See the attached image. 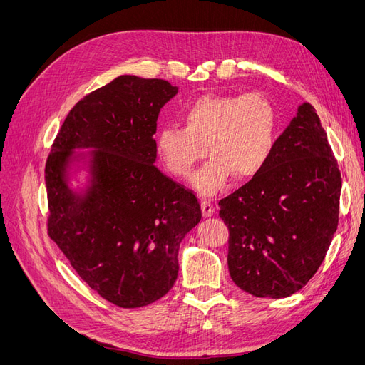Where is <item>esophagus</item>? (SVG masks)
Masks as SVG:
<instances>
[{"label": "esophagus", "mask_w": 365, "mask_h": 365, "mask_svg": "<svg viewBox=\"0 0 365 365\" xmlns=\"http://www.w3.org/2000/svg\"><path fill=\"white\" fill-rule=\"evenodd\" d=\"M201 208H202V215H204L205 217L212 216V215L215 213V207H213V204L210 202V201H207V200H204V201L201 202Z\"/></svg>", "instance_id": "1"}]
</instances>
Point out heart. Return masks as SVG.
I'll return each mask as SVG.
<instances>
[{
  "label": "heart",
  "instance_id": "1",
  "mask_svg": "<svg viewBox=\"0 0 365 365\" xmlns=\"http://www.w3.org/2000/svg\"><path fill=\"white\" fill-rule=\"evenodd\" d=\"M181 123L160 129L157 150L178 178H189L208 152L212 158L193 180L207 196L222 192L235 176H259L277 143V113L260 93L201 96L185 106Z\"/></svg>",
  "mask_w": 365,
  "mask_h": 365
}]
</instances>
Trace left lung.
<instances>
[{
  "instance_id": "1",
  "label": "left lung",
  "mask_w": 365,
  "mask_h": 365,
  "mask_svg": "<svg viewBox=\"0 0 365 365\" xmlns=\"http://www.w3.org/2000/svg\"><path fill=\"white\" fill-rule=\"evenodd\" d=\"M341 172L311 103L277 138L256 178L219 201L228 227V269L254 297L300 291L323 263L338 227Z\"/></svg>"
}]
</instances>
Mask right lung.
Listing matches in <instances>:
<instances>
[{
  "label": "right lung",
  "mask_w": 365,
  "mask_h": 365,
  "mask_svg": "<svg viewBox=\"0 0 365 365\" xmlns=\"http://www.w3.org/2000/svg\"><path fill=\"white\" fill-rule=\"evenodd\" d=\"M176 93L163 79L117 77L74 105L46 163L48 236L91 289L125 309L172 289L181 240L202 217L193 192L153 164L160 109ZM74 148L95 149L82 195L66 182L83 157Z\"/></svg>",
  "instance_id": "obj_1"
}]
</instances>
